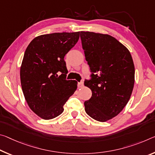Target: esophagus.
Here are the masks:
<instances>
[{
  "label": "esophagus",
  "mask_w": 155,
  "mask_h": 155,
  "mask_svg": "<svg viewBox=\"0 0 155 155\" xmlns=\"http://www.w3.org/2000/svg\"><path fill=\"white\" fill-rule=\"evenodd\" d=\"M78 87H83V86H84V85H83V81L78 83Z\"/></svg>",
  "instance_id": "obj_1"
}]
</instances>
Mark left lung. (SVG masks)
Instances as JSON below:
<instances>
[{"mask_svg": "<svg viewBox=\"0 0 155 155\" xmlns=\"http://www.w3.org/2000/svg\"><path fill=\"white\" fill-rule=\"evenodd\" d=\"M91 81L84 85L92 97L84 102L92 119L105 122L119 114L130 99L134 84V65L126 46L108 34L81 31Z\"/></svg>", "mask_w": 155, "mask_h": 155, "instance_id": "8db88e82", "label": "left lung"}]
</instances>
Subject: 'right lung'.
I'll return each instance as SVG.
<instances>
[{"label":"right lung","instance_id":"right-lung-1","mask_svg":"<svg viewBox=\"0 0 155 155\" xmlns=\"http://www.w3.org/2000/svg\"><path fill=\"white\" fill-rule=\"evenodd\" d=\"M80 31L43 34L25 51L20 78L25 99L35 114L45 120L63 112V105L77 90L75 80H66L64 57L79 38ZM61 72L58 77L57 73Z\"/></svg>","mask_w":155,"mask_h":155}]
</instances>
